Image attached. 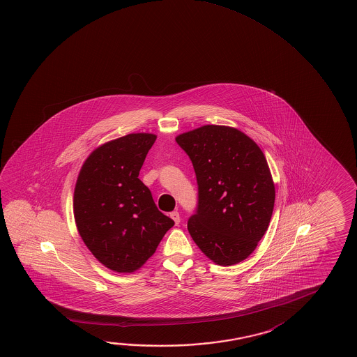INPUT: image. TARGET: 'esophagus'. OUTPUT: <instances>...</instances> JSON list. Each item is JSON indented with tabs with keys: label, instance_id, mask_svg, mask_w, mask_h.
I'll use <instances>...</instances> for the list:
<instances>
[{
	"label": "esophagus",
	"instance_id": "obj_1",
	"mask_svg": "<svg viewBox=\"0 0 357 357\" xmlns=\"http://www.w3.org/2000/svg\"><path fill=\"white\" fill-rule=\"evenodd\" d=\"M170 218L174 220L176 224H179V222H181V215H179V213H178V211H172V213H170Z\"/></svg>",
	"mask_w": 357,
	"mask_h": 357
}]
</instances>
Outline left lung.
I'll return each mask as SVG.
<instances>
[{
    "instance_id": "1",
    "label": "left lung",
    "mask_w": 357,
    "mask_h": 357,
    "mask_svg": "<svg viewBox=\"0 0 357 357\" xmlns=\"http://www.w3.org/2000/svg\"><path fill=\"white\" fill-rule=\"evenodd\" d=\"M176 141L192 160L198 183L189 234L215 264L245 260L274 211V181L264 153L243 132L225 126H203Z\"/></svg>"
}]
</instances>
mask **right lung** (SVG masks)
<instances>
[{
    "label": "right lung",
    "instance_id": "add662e5",
    "mask_svg": "<svg viewBox=\"0 0 357 357\" xmlns=\"http://www.w3.org/2000/svg\"><path fill=\"white\" fill-rule=\"evenodd\" d=\"M157 135L132 133L89 154L77 178L73 213L94 257L117 273L139 269L174 222L138 178Z\"/></svg>",
    "mask_w": 357,
    "mask_h": 357
}]
</instances>
